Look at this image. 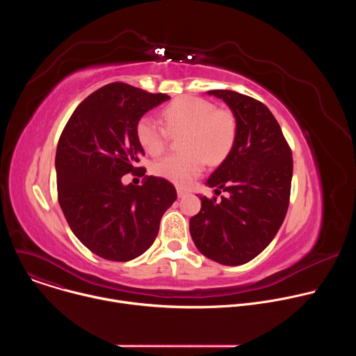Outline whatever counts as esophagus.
Instances as JSON below:
<instances>
[{
	"label": "esophagus",
	"instance_id": "obj_1",
	"mask_svg": "<svg viewBox=\"0 0 356 356\" xmlns=\"http://www.w3.org/2000/svg\"><path fill=\"white\" fill-rule=\"evenodd\" d=\"M187 194H188V191H187V190L180 188V187L177 188V197H179V198H181V197H184V195H187Z\"/></svg>",
	"mask_w": 356,
	"mask_h": 356
}]
</instances>
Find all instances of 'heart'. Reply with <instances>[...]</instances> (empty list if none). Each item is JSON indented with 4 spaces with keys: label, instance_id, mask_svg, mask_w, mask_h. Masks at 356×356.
Wrapping results in <instances>:
<instances>
[{
    "label": "heart",
    "instance_id": "b5f03b06",
    "mask_svg": "<svg viewBox=\"0 0 356 356\" xmlns=\"http://www.w3.org/2000/svg\"><path fill=\"white\" fill-rule=\"evenodd\" d=\"M166 129L154 118L142 117L136 124V138L149 155L165 150L168 134H180L179 155L165 156L152 165V173L177 186H188L204 168L221 163L236 139L235 115L198 97H179L162 110ZM168 132L166 133L165 131Z\"/></svg>",
    "mask_w": 356,
    "mask_h": 356
}]
</instances>
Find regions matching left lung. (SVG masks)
<instances>
[{"label":"left lung","instance_id":"obj_1","mask_svg":"<svg viewBox=\"0 0 356 356\" xmlns=\"http://www.w3.org/2000/svg\"><path fill=\"white\" fill-rule=\"evenodd\" d=\"M236 120L229 155L206 184L228 197L200 195L201 210L190 218V235L209 259L243 265L272 242L287 213L293 176L291 150L280 125L261 101L231 90H211ZM221 193V191H220Z\"/></svg>","mask_w":356,"mask_h":356}]
</instances>
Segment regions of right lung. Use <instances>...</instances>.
<instances>
[{
  "mask_svg": "<svg viewBox=\"0 0 356 356\" xmlns=\"http://www.w3.org/2000/svg\"><path fill=\"white\" fill-rule=\"evenodd\" d=\"M169 98L125 83L107 84L81 101L60 135L59 204L77 239L99 258L127 262L142 255L177 197L162 177L122 184L124 175L142 169L135 168L145 155L138 121Z\"/></svg>",
  "mask_w": 356,
  "mask_h": 356,
  "instance_id": "right-lung-1",
  "label": "right lung"
}]
</instances>
